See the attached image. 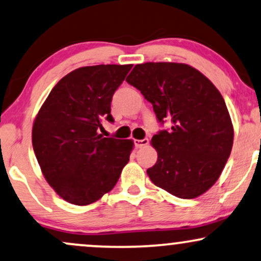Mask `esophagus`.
<instances>
[{"mask_svg": "<svg viewBox=\"0 0 261 261\" xmlns=\"http://www.w3.org/2000/svg\"><path fill=\"white\" fill-rule=\"evenodd\" d=\"M148 139H143V140H135V146L137 147V148H142V147L147 146L148 144Z\"/></svg>", "mask_w": 261, "mask_h": 261, "instance_id": "1", "label": "esophagus"}]
</instances>
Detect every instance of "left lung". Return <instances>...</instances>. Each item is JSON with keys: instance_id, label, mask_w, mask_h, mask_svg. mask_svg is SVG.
Segmentation results:
<instances>
[{"instance_id": "left-lung-1", "label": "left lung", "mask_w": 261, "mask_h": 261, "mask_svg": "<svg viewBox=\"0 0 261 261\" xmlns=\"http://www.w3.org/2000/svg\"><path fill=\"white\" fill-rule=\"evenodd\" d=\"M126 81L152 103L156 120L171 122L152 137L158 161L147 174L153 184L184 199L206 192L233 144V126L219 90L182 63L137 64Z\"/></svg>"}]
</instances>
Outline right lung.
I'll use <instances>...</instances> for the list:
<instances>
[{
    "instance_id": "1",
    "label": "right lung",
    "mask_w": 261,
    "mask_h": 261,
    "mask_svg": "<svg viewBox=\"0 0 261 261\" xmlns=\"http://www.w3.org/2000/svg\"><path fill=\"white\" fill-rule=\"evenodd\" d=\"M133 64L84 67L53 87L33 126V147L47 182L75 205L98 200L117 185L134 142L103 137L113 95Z\"/></svg>"
}]
</instances>
